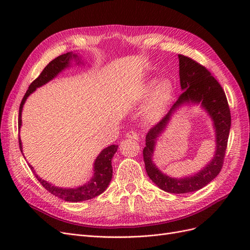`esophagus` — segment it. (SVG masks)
Returning a JSON list of instances; mask_svg holds the SVG:
<instances>
[{
	"label": "esophagus",
	"instance_id": "34e87169",
	"mask_svg": "<svg viewBox=\"0 0 250 250\" xmlns=\"http://www.w3.org/2000/svg\"><path fill=\"white\" fill-rule=\"evenodd\" d=\"M126 138L127 139H133V140H138L139 139V133L137 131H128L126 133Z\"/></svg>",
	"mask_w": 250,
	"mask_h": 250
}]
</instances>
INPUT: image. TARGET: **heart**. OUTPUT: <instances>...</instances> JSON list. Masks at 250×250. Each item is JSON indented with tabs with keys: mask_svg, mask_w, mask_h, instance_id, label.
Returning a JSON list of instances; mask_svg holds the SVG:
<instances>
[{
	"mask_svg": "<svg viewBox=\"0 0 250 250\" xmlns=\"http://www.w3.org/2000/svg\"><path fill=\"white\" fill-rule=\"evenodd\" d=\"M173 92L172 82L167 79L162 80L158 84L156 79H151L140 89L138 98L141 101L146 100L151 93L153 94L144 110L148 120L156 121L165 115L173 97Z\"/></svg>",
	"mask_w": 250,
	"mask_h": 250,
	"instance_id": "heart-1",
	"label": "heart"
}]
</instances>
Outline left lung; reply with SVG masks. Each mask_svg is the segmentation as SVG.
<instances>
[{
  "label": "left lung",
  "instance_id": "8db88e82",
  "mask_svg": "<svg viewBox=\"0 0 250 250\" xmlns=\"http://www.w3.org/2000/svg\"><path fill=\"white\" fill-rule=\"evenodd\" d=\"M178 59L180 86L184 92L173 104L167 115L149 129L146 134V146L143 150V156L148 176L158 188L168 193L185 194L200 190L220 173L228 147L231 117L222 86L211 76L207 67L185 55L179 54ZM186 102L201 103L213 119L216 129L217 149L212 162L194 177L172 179L157 169L152 162V156L156 140L164 130L171 113Z\"/></svg>",
  "mask_w": 250,
  "mask_h": 250
}]
</instances>
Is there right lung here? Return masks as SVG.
I'll return each mask as SVG.
<instances>
[{"label": "right lung", "mask_w": 250, "mask_h": 250, "mask_svg": "<svg viewBox=\"0 0 250 250\" xmlns=\"http://www.w3.org/2000/svg\"><path fill=\"white\" fill-rule=\"evenodd\" d=\"M72 58L76 59L77 55L73 54V53H66V54L60 55L55 59H53L52 62H49L47 66L42 70V72L40 74V76L29 85V88L27 89V92L24 98H22L20 105L19 129L21 125L22 105H24L29 95L32 94L36 89V87H40L43 84H46L48 81L57 76L58 73L62 72L63 69H65L66 66H69L70 60ZM19 144H20V149L21 151V143L20 137H19ZM117 150H118V145H111V146H108L107 148L103 149L101 151V153L96 158L95 164H94V172H95L94 177L90 179L87 184L76 188H57V187L52 186L51 184L47 183V181H44L41 177H39L37 174H35L31 165H29V168L33 171L35 177L40 181L41 185L46 188L49 193L55 195L56 197L63 199L65 201H70V202L84 201V200L97 197V196H99L106 190V188L108 187L112 177L111 158L113 154L117 152Z\"/></svg>", "instance_id": "add662e5"}]
</instances>
